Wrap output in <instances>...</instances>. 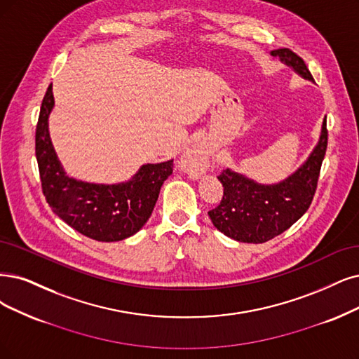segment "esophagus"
Wrapping results in <instances>:
<instances>
[{
	"label": "esophagus",
	"mask_w": 359,
	"mask_h": 359,
	"mask_svg": "<svg viewBox=\"0 0 359 359\" xmlns=\"http://www.w3.org/2000/svg\"><path fill=\"white\" fill-rule=\"evenodd\" d=\"M187 158H188L189 163H194V164H195V163H200L201 154H200V151H198V149H191V151H188Z\"/></svg>",
	"instance_id": "34e87169"
}]
</instances>
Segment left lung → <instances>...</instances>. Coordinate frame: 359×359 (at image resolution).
<instances>
[{
  "mask_svg": "<svg viewBox=\"0 0 359 359\" xmlns=\"http://www.w3.org/2000/svg\"><path fill=\"white\" fill-rule=\"evenodd\" d=\"M271 56L313 83L306 63L290 48L272 50ZM325 118L313 151L287 179L263 184L231 168L222 172L219 180L223 184V198L216 208L208 211L211 222L222 233L240 243L262 244L287 231L306 213L327 149Z\"/></svg>",
  "mask_w": 359,
  "mask_h": 359,
  "instance_id": "obj_1",
  "label": "left lung"
}]
</instances>
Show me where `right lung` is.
Segmentation results:
<instances>
[{
	"mask_svg": "<svg viewBox=\"0 0 359 359\" xmlns=\"http://www.w3.org/2000/svg\"><path fill=\"white\" fill-rule=\"evenodd\" d=\"M55 106L47 88L35 131V155L43 194L53 213L71 228L102 243L121 241L148 222L164 180L172 172V159L142 165L127 182L103 184L69 177L53 148L48 116Z\"/></svg>",
	"mask_w": 359,
	"mask_h": 359,
	"instance_id": "obj_1",
	"label": "right lung"
}]
</instances>
